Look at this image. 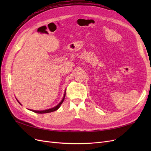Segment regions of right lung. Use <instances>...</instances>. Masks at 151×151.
I'll return each mask as SVG.
<instances>
[{
    "label": "right lung",
    "mask_w": 151,
    "mask_h": 151,
    "mask_svg": "<svg viewBox=\"0 0 151 151\" xmlns=\"http://www.w3.org/2000/svg\"><path fill=\"white\" fill-rule=\"evenodd\" d=\"M65 92L64 96H63V98L62 101L60 102V103H59L58 104H57L56 106H55V107H53V108H52L48 109H45V110H42V111H36V110H33V109H29V110H31V111H33V112H35V113H41V114H42V113H50V112L55 111L57 110V109H58L59 108H60V105L62 104V103L63 101V100H64V99H65ZM17 101H18V100H17ZM18 102H19V101H18ZM19 103L21 105H22L19 102Z\"/></svg>",
    "instance_id": "right-lung-1"
}]
</instances>
